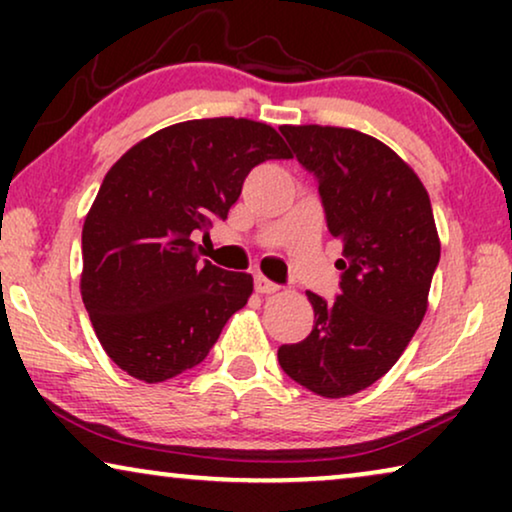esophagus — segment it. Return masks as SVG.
<instances>
[{"instance_id":"esophagus-1","label":"esophagus","mask_w":512,"mask_h":512,"mask_svg":"<svg viewBox=\"0 0 512 512\" xmlns=\"http://www.w3.org/2000/svg\"><path fill=\"white\" fill-rule=\"evenodd\" d=\"M254 286H256L258 293H263V296H268V293H277V291H279V284L270 282V279L263 277V275H256V277H254Z\"/></svg>"}]
</instances>
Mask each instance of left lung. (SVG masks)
Listing matches in <instances>:
<instances>
[{
    "label": "left lung",
    "instance_id": "1",
    "mask_svg": "<svg viewBox=\"0 0 512 512\" xmlns=\"http://www.w3.org/2000/svg\"><path fill=\"white\" fill-rule=\"evenodd\" d=\"M293 156L317 181L326 226L342 242L340 291H307L312 333L277 349L291 380L326 398L380 380L422 324L440 242L417 174L380 139L349 128L284 125Z\"/></svg>",
    "mask_w": 512,
    "mask_h": 512
}]
</instances>
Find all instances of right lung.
I'll list each match as a JSON object with an SVG mask.
<instances>
[{"label": "right lung", "mask_w": 512, "mask_h": 512, "mask_svg": "<svg viewBox=\"0 0 512 512\" xmlns=\"http://www.w3.org/2000/svg\"><path fill=\"white\" fill-rule=\"evenodd\" d=\"M284 158L270 125L200 118L142 139L107 172L83 223L81 296L118 368L153 384L207 359L254 279L200 261L193 240L228 219L256 165Z\"/></svg>", "instance_id": "1"}]
</instances>
